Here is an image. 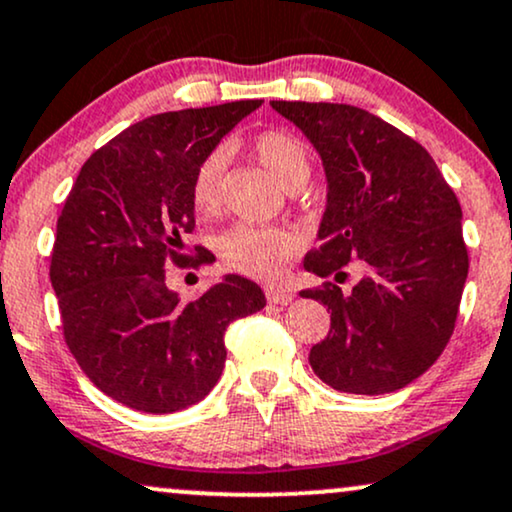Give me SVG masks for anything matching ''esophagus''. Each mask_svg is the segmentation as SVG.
Returning <instances> with one entry per match:
<instances>
[{
    "label": "esophagus",
    "instance_id": "obj_1",
    "mask_svg": "<svg viewBox=\"0 0 512 512\" xmlns=\"http://www.w3.org/2000/svg\"><path fill=\"white\" fill-rule=\"evenodd\" d=\"M295 293L290 288H283V286H271L267 288V300L274 302V304H288L293 300Z\"/></svg>",
    "mask_w": 512,
    "mask_h": 512
}]
</instances>
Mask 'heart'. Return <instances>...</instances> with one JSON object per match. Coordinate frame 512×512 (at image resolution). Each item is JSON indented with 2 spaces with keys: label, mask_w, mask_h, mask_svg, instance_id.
I'll return each mask as SVG.
<instances>
[{
  "label": "heart",
  "mask_w": 512,
  "mask_h": 512,
  "mask_svg": "<svg viewBox=\"0 0 512 512\" xmlns=\"http://www.w3.org/2000/svg\"><path fill=\"white\" fill-rule=\"evenodd\" d=\"M252 153L274 174L283 189L295 191L312 172L309 148L288 129H267L252 139ZM229 153L226 148H212L200 158L191 177V203L200 215H217L222 208V184ZM302 245L295 229L269 224H234L219 238V252L229 267L252 278H274L283 262L293 257Z\"/></svg>",
  "instance_id": "1"
}]
</instances>
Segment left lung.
<instances>
[{
  "label": "left lung",
  "instance_id": "left-lung-1",
  "mask_svg": "<svg viewBox=\"0 0 512 512\" xmlns=\"http://www.w3.org/2000/svg\"><path fill=\"white\" fill-rule=\"evenodd\" d=\"M271 106L307 134L326 167L328 205L304 269L335 281L349 262L366 271L347 295L333 281L300 293L331 312L309 364L340 392L401 390L454 333L468 278L461 203L432 155L378 115L347 103Z\"/></svg>",
  "mask_w": 512,
  "mask_h": 512
}]
</instances>
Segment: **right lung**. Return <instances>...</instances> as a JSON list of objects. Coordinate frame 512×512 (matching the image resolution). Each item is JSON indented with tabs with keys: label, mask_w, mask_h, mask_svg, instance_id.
I'll return each instance as SVG.
<instances>
[{
	"label": "right lung",
	"mask_w": 512,
	"mask_h": 512,
	"mask_svg": "<svg viewBox=\"0 0 512 512\" xmlns=\"http://www.w3.org/2000/svg\"><path fill=\"white\" fill-rule=\"evenodd\" d=\"M262 101L151 115L87 158L56 222L51 286L63 340L103 394L146 413L196 404L224 371L229 323L267 304L257 283L226 276L198 300L165 283L193 260L191 177L205 153ZM196 245L198 264L210 252Z\"/></svg>",
	"instance_id": "add662e5"
}]
</instances>
